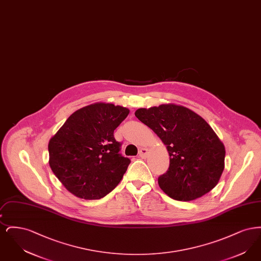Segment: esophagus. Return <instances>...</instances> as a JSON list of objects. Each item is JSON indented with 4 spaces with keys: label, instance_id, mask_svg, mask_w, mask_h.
I'll use <instances>...</instances> for the list:
<instances>
[{
    "label": "esophagus",
    "instance_id": "obj_1",
    "mask_svg": "<svg viewBox=\"0 0 261 261\" xmlns=\"http://www.w3.org/2000/svg\"><path fill=\"white\" fill-rule=\"evenodd\" d=\"M149 153V149L147 148H141L139 150V155L142 158V159H146L147 155Z\"/></svg>",
    "mask_w": 261,
    "mask_h": 261
}]
</instances>
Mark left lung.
<instances>
[{
	"label": "left lung",
	"instance_id": "1",
	"mask_svg": "<svg viewBox=\"0 0 261 261\" xmlns=\"http://www.w3.org/2000/svg\"><path fill=\"white\" fill-rule=\"evenodd\" d=\"M135 115L160 137L168 150L169 168L159 177V185L168 197L194 200L218 184L225 166V147L198 113L166 103L139 109Z\"/></svg>",
	"mask_w": 261,
	"mask_h": 261
}]
</instances>
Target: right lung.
Instances as JSON below:
<instances>
[{"mask_svg": "<svg viewBox=\"0 0 261 261\" xmlns=\"http://www.w3.org/2000/svg\"><path fill=\"white\" fill-rule=\"evenodd\" d=\"M129 112L113 103H92L73 112L50 138V169L72 195L99 199L119 184L130 160L119 153L113 132Z\"/></svg>", "mask_w": 261, "mask_h": 261, "instance_id": "add662e5", "label": "right lung"}]
</instances>
